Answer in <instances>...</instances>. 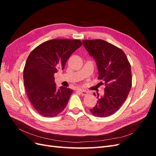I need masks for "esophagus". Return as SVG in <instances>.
<instances>
[{"label": "esophagus", "instance_id": "esophagus-1", "mask_svg": "<svg viewBox=\"0 0 156 156\" xmlns=\"http://www.w3.org/2000/svg\"><path fill=\"white\" fill-rule=\"evenodd\" d=\"M80 94H81L82 96H85L87 94H88V92L85 91V90H77Z\"/></svg>", "mask_w": 156, "mask_h": 156}]
</instances>
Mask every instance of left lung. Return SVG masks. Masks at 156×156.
Instances as JSON below:
<instances>
[{
  "label": "left lung",
  "instance_id": "obj_1",
  "mask_svg": "<svg viewBox=\"0 0 156 156\" xmlns=\"http://www.w3.org/2000/svg\"><path fill=\"white\" fill-rule=\"evenodd\" d=\"M84 48L95 59L98 68V79L105 86L104 94L99 97L92 114L103 118L115 113L122 107L131 90V65L124 52L103 40H84ZM95 96V93L94 94Z\"/></svg>",
  "mask_w": 156,
  "mask_h": 156
}]
</instances>
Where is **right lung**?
I'll list each match as a JSON object with an SVG mask.
<instances>
[{"instance_id":"add662e5","label":"right lung","mask_w":156,"mask_h":156,"mask_svg":"<svg viewBox=\"0 0 156 156\" xmlns=\"http://www.w3.org/2000/svg\"><path fill=\"white\" fill-rule=\"evenodd\" d=\"M82 45L79 40L54 39L41 44L28 56L23 69L25 90L32 105L44 117L57 116L66 107L73 90L56 89L54 74Z\"/></svg>"}]
</instances>
